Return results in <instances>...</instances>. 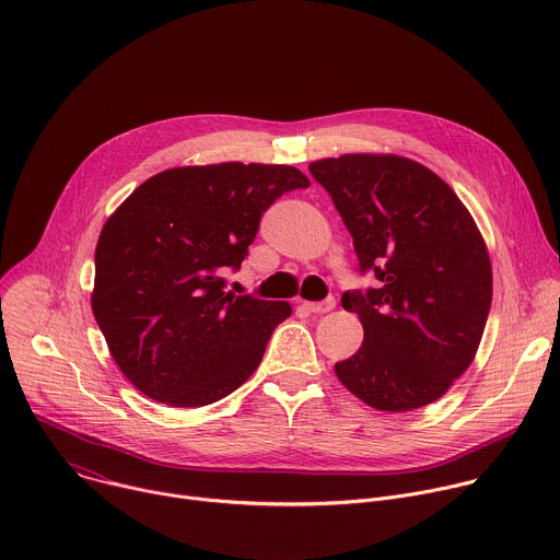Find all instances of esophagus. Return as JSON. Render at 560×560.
Returning <instances> with one entry per match:
<instances>
[{"label":"esophagus","mask_w":560,"mask_h":560,"mask_svg":"<svg viewBox=\"0 0 560 560\" xmlns=\"http://www.w3.org/2000/svg\"><path fill=\"white\" fill-rule=\"evenodd\" d=\"M307 312H318V314H324V312H330L335 305H337V301H335V296H328V299H324V301H303L301 303Z\"/></svg>","instance_id":"34e87169"}]
</instances>
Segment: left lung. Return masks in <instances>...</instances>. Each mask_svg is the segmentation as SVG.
Returning a JSON list of instances; mask_svg holds the SVG:
<instances>
[{
	"instance_id": "obj_1",
	"label": "left lung",
	"mask_w": 560,
	"mask_h": 560,
	"mask_svg": "<svg viewBox=\"0 0 560 560\" xmlns=\"http://www.w3.org/2000/svg\"><path fill=\"white\" fill-rule=\"evenodd\" d=\"M352 234L361 275L348 290L363 346L335 365L361 401L408 412L441 398L469 368L492 305V266L471 214L425 166L394 154L310 164Z\"/></svg>"
}]
</instances>
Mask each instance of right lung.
Masks as SVG:
<instances>
[{"label":"right lung","mask_w":560,"mask_h":560,"mask_svg":"<svg viewBox=\"0 0 560 560\" xmlns=\"http://www.w3.org/2000/svg\"><path fill=\"white\" fill-rule=\"evenodd\" d=\"M292 166L217 164L164 171L106 221L95 250L93 312L113 359L145 396L210 406L259 368L292 307L225 292L264 212L307 188Z\"/></svg>","instance_id":"right-lung-1"}]
</instances>
